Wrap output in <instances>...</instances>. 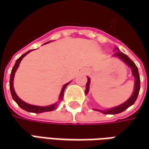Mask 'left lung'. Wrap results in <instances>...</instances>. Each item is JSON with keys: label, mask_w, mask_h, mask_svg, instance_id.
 <instances>
[{"label": "left lung", "mask_w": 149, "mask_h": 149, "mask_svg": "<svg viewBox=\"0 0 149 149\" xmlns=\"http://www.w3.org/2000/svg\"><path fill=\"white\" fill-rule=\"evenodd\" d=\"M116 56H118L119 58H120L124 62H125L127 65L132 68V75L134 76L135 77V88L134 92L131 96V97L128 99L126 102L124 104H122L120 105H119L115 108H112L109 110H100V109H94L101 112L104 114H117V113H120V112H124L125 110L128 109V107H130L135 103V101L136 100V98L138 97V94L140 92V88H141V80H140V75L138 72V68L136 67V65H135V63L131 59L128 57V56L125 55V53H123L119 50L118 48H116V52L115 53ZM89 83H90V79L88 77V82L86 84V89H85V94L88 93V88H89Z\"/></svg>", "instance_id": "8db88e82"}]
</instances>
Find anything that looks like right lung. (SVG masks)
Here are the masks:
<instances>
[{
  "label": "right lung",
  "mask_w": 149,
  "mask_h": 149,
  "mask_svg": "<svg viewBox=\"0 0 149 149\" xmlns=\"http://www.w3.org/2000/svg\"><path fill=\"white\" fill-rule=\"evenodd\" d=\"M32 50L30 51H29V52H25L24 54L21 56V57H19V58L17 60V61L15 63L14 66H13V68L12 69L11 72V75H10V81H9V88H10V92H11V95L12 97H13V99L16 101V103L17 104L18 106L21 107L22 109L25 110V111H27V112H34V113H40V112H50V111H52V110H55L57 106H58V104L56 103L53 104L52 105H49V106H45V107H40V106H35V105H32V104H29L25 103L24 102L23 100H21L19 97L17 96V94L15 93L14 88H13V77H14V74L16 71H17V69L18 66L20 65V62L22 60V58L24 57V56H26L29 53V52H30ZM69 83H67V84H65L63 88H62V90L61 93L60 94V97H59V101H61L63 100V96H64V91H65V88L66 86L68 85Z\"/></svg>",
  "instance_id": "right-lung-1"
}]
</instances>
